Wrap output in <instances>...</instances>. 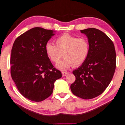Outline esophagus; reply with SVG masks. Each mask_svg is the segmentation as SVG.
<instances>
[{"mask_svg": "<svg viewBox=\"0 0 125 125\" xmlns=\"http://www.w3.org/2000/svg\"><path fill=\"white\" fill-rule=\"evenodd\" d=\"M68 72H62V76H65L66 74H68Z\"/></svg>", "mask_w": 125, "mask_h": 125, "instance_id": "esophagus-1", "label": "esophagus"}]
</instances>
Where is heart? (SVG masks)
I'll list each match as a JSON object with an SVG mask.
<instances>
[{
	"label": "heart",
	"instance_id": "heart-1",
	"mask_svg": "<svg viewBox=\"0 0 125 125\" xmlns=\"http://www.w3.org/2000/svg\"><path fill=\"white\" fill-rule=\"evenodd\" d=\"M56 45L48 42L45 46V52L53 62L57 63L62 57L64 58L56 65L57 68L66 71L71 66H79L83 64L89 56L90 46L88 39L64 34L55 40Z\"/></svg>",
	"mask_w": 125,
	"mask_h": 125
}]
</instances>
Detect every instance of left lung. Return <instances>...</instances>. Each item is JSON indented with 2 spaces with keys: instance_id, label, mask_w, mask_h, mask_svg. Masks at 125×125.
Returning <instances> with one entry per match:
<instances>
[{
  "instance_id": "obj_1",
  "label": "left lung",
  "mask_w": 125,
  "mask_h": 125,
  "mask_svg": "<svg viewBox=\"0 0 125 125\" xmlns=\"http://www.w3.org/2000/svg\"><path fill=\"white\" fill-rule=\"evenodd\" d=\"M80 31L88 39L90 52L85 62L73 71L76 80L71 90L76 96L90 99L102 94L112 80L116 68L115 49L102 31L88 28Z\"/></svg>"
}]
</instances>
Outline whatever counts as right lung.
I'll return each instance as SVG.
<instances>
[{"instance_id":"right-lung-1","label":"right lung","mask_w":125,"mask_h":125,"mask_svg":"<svg viewBox=\"0 0 125 125\" xmlns=\"http://www.w3.org/2000/svg\"><path fill=\"white\" fill-rule=\"evenodd\" d=\"M54 31L34 27L16 38L11 49V75L25 98L41 102L52 95L54 83L62 76L45 52Z\"/></svg>"}]
</instances>
